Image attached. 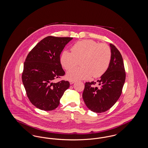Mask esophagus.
Wrapping results in <instances>:
<instances>
[{
	"mask_svg": "<svg viewBox=\"0 0 148 148\" xmlns=\"http://www.w3.org/2000/svg\"><path fill=\"white\" fill-rule=\"evenodd\" d=\"M69 82H70V84H74V83H75V81H73V80H71V81H70Z\"/></svg>",
	"mask_w": 148,
	"mask_h": 148,
	"instance_id": "obj_1",
	"label": "esophagus"
}]
</instances>
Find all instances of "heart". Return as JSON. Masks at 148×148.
<instances>
[{"label": "heart", "mask_w": 148, "mask_h": 148, "mask_svg": "<svg viewBox=\"0 0 148 148\" xmlns=\"http://www.w3.org/2000/svg\"><path fill=\"white\" fill-rule=\"evenodd\" d=\"M71 51L64 50L60 61L64 68L69 71L80 61L81 67L69 71L66 77L71 80L88 79L92 76L99 77L108 70L112 59V51L106 44H99L92 39H85L75 43Z\"/></svg>", "instance_id": "1"}]
</instances>
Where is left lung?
Segmentation results:
<instances>
[{"instance_id": "left-lung-1", "label": "left lung", "mask_w": 148, "mask_h": 148, "mask_svg": "<svg viewBox=\"0 0 148 148\" xmlns=\"http://www.w3.org/2000/svg\"><path fill=\"white\" fill-rule=\"evenodd\" d=\"M112 59L109 66L97 82H86L83 99L86 106L92 112L101 113L110 109L119 98L125 80V71L119 51L110 44Z\"/></svg>"}]
</instances>
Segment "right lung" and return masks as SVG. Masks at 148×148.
Wrapping results in <instances>:
<instances>
[{"label":"right lung","mask_w":148,"mask_h":148,"mask_svg":"<svg viewBox=\"0 0 148 148\" xmlns=\"http://www.w3.org/2000/svg\"><path fill=\"white\" fill-rule=\"evenodd\" d=\"M72 39L71 37L48 36L38 42L26 58L22 82L30 101L40 110L56 109L70 86L68 81H53L65 74L60 55Z\"/></svg>","instance_id":"obj_1"}]
</instances>
